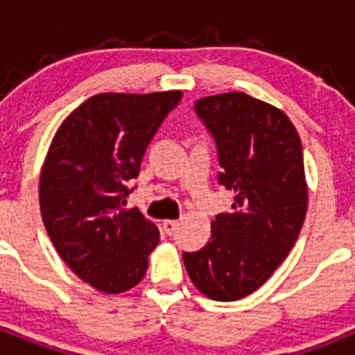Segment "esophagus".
Returning <instances> with one entry per match:
<instances>
[{"label":"esophagus","mask_w":355,"mask_h":355,"mask_svg":"<svg viewBox=\"0 0 355 355\" xmlns=\"http://www.w3.org/2000/svg\"><path fill=\"white\" fill-rule=\"evenodd\" d=\"M162 225H163V233L171 236V234H174L175 231H178V225H180V222H178V220H163Z\"/></svg>","instance_id":"esophagus-1"}]
</instances>
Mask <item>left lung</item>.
<instances>
[{"label":"left lung","mask_w":355,"mask_h":355,"mask_svg":"<svg viewBox=\"0 0 355 355\" xmlns=\"http://www.w3.org/2000/svg\"><path fill=\"white\" fill-rule=\"evenodd\" d=\"M193 110L213 137L216 180L233 205L215 216L206 247L183 252V261L197 290L231 302L258 290L299 238L307 209L302 144L286 114L243 92L202 97Z\"/></svg>","instance_id":"8db88e82"}]
</instances>
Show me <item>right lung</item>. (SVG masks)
<instances>
[{"instance_id": "1", "label": "right lung", "mask_w": 355, "mask_h": 355, "mask_svg": "<svg viewBox=\"0 0 355 355\" xmlns=\"http://www.w3.org/2000/svg\"><path fill=\"white\" fill-rule=\"evenodd\" d=\"M180 90L97 94L56 131L40 175V213L56 252L103 293L139 284L159 231L139 208L124 209L150 140Z\"/></svg>"}]
</instances>
